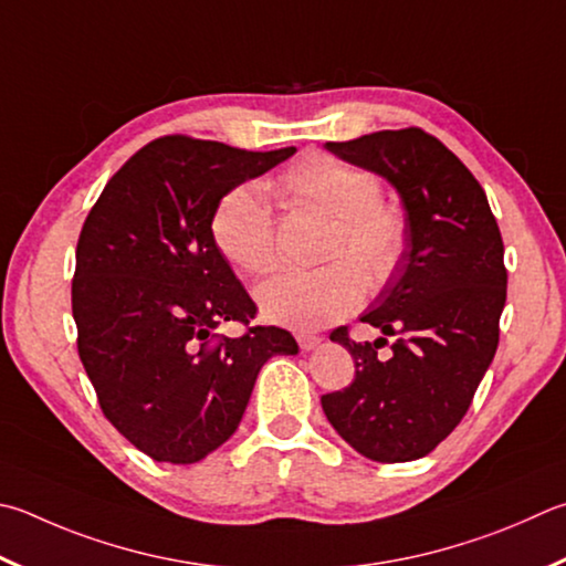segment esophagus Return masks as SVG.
<instances>
[{"label":"esophagus","instance_id":"obj_1","mask_svg":"<svg viewBox=\"0 0 566 566\" xmlns=\"http://www.w3.org/2000/svg\"><path fill=\"white\" fill-rule=\"evenodd\" d=\"M296 344H300L302 352H312V348L322 344V338L314 336V334H296Z\"/></svg>","mask_w":566,"mask_h":566}]
</instances>
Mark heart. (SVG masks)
<instances>
[{
  "label": "heart",
  "instance_id": "b5f03b06",
  "mask_svg": "<svg viewBox=\"0 0 566 566\" xmlns=\"http://www.w3.org/2000/svg\"><path fill=\"white\" fill-rule=\"evenodd\" d=\"M280 182L294 202L334 218L326 256L336 260L316 270H282L256 290V302L274 324L326 326L361 304L364 273L371 286H384L396 274L406 252V220L378 200L381 185L374 172L326 153L296 160ZM210 230L218 250L248 274H264L274 266V212L262 185L244 182L224 192L212 212Z\"/></svg>",
  "mask_w": 566,
  "mask_h": 566
}]
</instances>
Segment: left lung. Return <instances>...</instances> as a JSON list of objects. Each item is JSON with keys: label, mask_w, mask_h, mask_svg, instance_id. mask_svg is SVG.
<instances>
[{"label": "left lung", "mask_w": 566, "mask_h": 566, "mask_svg": "<svg viewBox=\"0 0 566 566\" xmlns=\"http://www.w3.org/2000/svg\"><path fill=\"white\" fill-rule=\"evenodd\" d=\"M326 150L398 192L406 252L361 314L381 336L356 344L346 326L332 334L354 356L356 376L322 396V408L364 458L418 460L453 433L495 358L507 300L500 228L480 182L426 130H378ZM386 335L395 344L384 357Z\"/></svg>", "instance_id": "left-lung-1"}]
</instances>
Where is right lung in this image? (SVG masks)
<instances>
[{
	"mask_svg": "<svg viewBox=\"0 0 566 566\" xmlns=\"http://www.w3.org/2000/svg\"><path fill=\"white\" fill-rule=\"evenodd\" d=\"M166 136L140 148L91 208L76 244L71 310L78 356L120 436L158 462L190 465L238 430L260 368L294 336L252 326L256 306L212 240L224 192L292 158Z\"/></svg>",
	"mask_w": 566,
	"mask_h": 566,
	"instance_id": "right-lung-1",
	"label": "right lung"
}]
</instances>
